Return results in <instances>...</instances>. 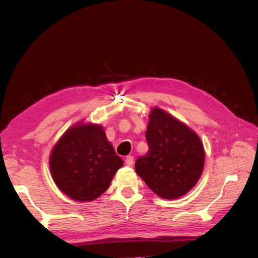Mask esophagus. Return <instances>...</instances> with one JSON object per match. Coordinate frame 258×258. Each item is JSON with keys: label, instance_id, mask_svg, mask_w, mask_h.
<instances>
[{"label": "esophagus", "instance_id": "34e87169", "mask_svg": "<svg viewBox=\"0 0 258 258\" xmlns=\"http://www.w3.org/2000/svg\"><path fill=\"white\" fill-rule=\"evenodd\" d=\"M133 163H134V157L133 156H127L126 157V159H125V164L127 165V166H133Z\"/></svg>", "mask_w": 258, "mask_h": 258}]
</instances>
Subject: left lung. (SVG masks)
I'll return each mask as SVG.
<instances>
[{"instance_id":"1","label":"left lung","mask_w":258,"mask_h":258,"mask_svg":"<svg viewBox=\"0 0 258 258\" xmlns=\"http://www.w3.org/2000/svg\"><path fill=\"white\" fill-rule=\"evenodd\" d=\"M146 139L149 151L135 161V171L164 199H175L198 182L205 164L204 146L186 125L159 108L149 115Z\"/></svg>"}]
</instances>
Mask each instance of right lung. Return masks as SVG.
I'll return each instance as SVG.
<instances>
[{"label":"right lung","mask_w":258,"mask_h":258,"mask_svg":"<svg viewBox=\"0 0 258 258\" xmlns=\"http://www.w3.org/2000/svg\"><path fill=\"white\" fill-rule=\"evenodd\" d=\"M123 166L100 125L73 126L50 157L52 177L59 189L77 202H90L106 191Z\"/></svg>","instance_id":"add662e5"}]
</instances>
